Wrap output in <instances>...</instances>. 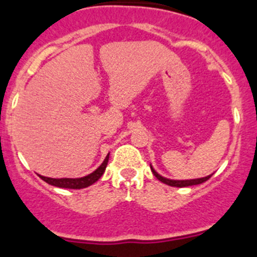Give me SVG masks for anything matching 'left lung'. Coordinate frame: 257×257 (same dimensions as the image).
<instances>
[{
	"mask_svg": "<svg viewBox=\"0 0 257 257\" xmlns=\"http://www.w3.org/2000/svg\"><path fill=\"white\" fill-rule=\"evenodd\" d=\"M151 169H152V172H153L154 176H156L159 181L163 182V183H166V184H168V186H172V187H188V186H195V184H201V183H203V182L207 181V179H210L211 176H212V174H210V176L203 177V178L186 179V181H174V179H168V178H164V177H162L161 174H158L156 171H154L153 167L152 166H151Z\"/></svg>",
	"mask_w": 257,
	"mask_h": 257,
	"instance_id": "obj_1",
	"label": "left lung"
}]
</instances>
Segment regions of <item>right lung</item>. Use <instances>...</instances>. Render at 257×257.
I'll return each mask as SVG.
<instances>
[{
	"label": "right lung",
	"mask_w": 257,
	"mask_h": 257,
	"mask_svg": "<svg viewBox=\"0 0 257 257\" xmlns=\"http://www.w3.org/2000/svg\"><path fill=\"white\" fill-rule=\"evenodd\" d=\"M109 161V154L105 157L103 163L93 172V173L88 174L85 177H81V178H50V177H44V176H40V178L42 181H45L46 183L51 184V186L55 187H59V188H70V189H81V188H85V187L91 186L93 183H95L103 173L105 172L106 168V164H108Z\"/></svg>",
	"instance_id": "add662e5"
}]
</instances>
